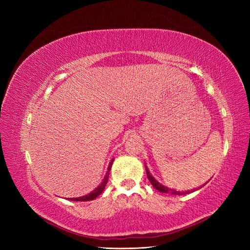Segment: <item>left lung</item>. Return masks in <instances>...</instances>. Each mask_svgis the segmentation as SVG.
I'll list each match as a JSON object with an SVG mask.
<instances>
[{
  "label": "left lung",
  "mask_w": 250,
  "mask_h": 250,
  "mask_svg": "<svg viewBox=\"0 0 250 250\" xmlns=\"http://www.w3.org/2000/svg\"><path fill=\"white\" fill-rule=\"evenodd\" d=\"M146 172H147V177H148L149 181L151 183V185H152L157 191H160L162 193H168V194H172V195H185V194H188V193H191V192H194L195 190H197V188H195V190L186 191V192H179V191H176V190H173V188H169L165 187V186H163V185H161L160 183H158V181L152 175H151L149 170L147 169V167H146Z\"/></svg>",
  "instance_id": "obj_1"
}]
</instances>
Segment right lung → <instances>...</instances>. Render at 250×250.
Listing matches in <instances>:
<instances>
[{
	"instance_id": "right-lung-1",
	"label": "right lung",
	"mask_w": 250,
	"mask_h": 250,
	"mask_svg": "<svg viewBox=\"0 0 250 250\" xmlns=\"http://www.w3.org/2000/svg\"><path fill=\"white\" fill-rule=\"evenodd\" d=\"M112 162H113V160H111V162L109 163V166H108V168H107V173H106V175H105V177H104L103 181L101 183V185H100L99 187H98V188H96L92 193H89V194H87V195H85V196H82V197L67 198V199L73 200V201H89V200H94L95 198H97L98 196H99V195L103 192L105 186H106V184H107L108 177H109V171H110V169H111Z\"/></svg>"
}]
</instances>
